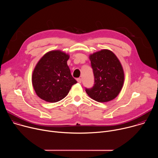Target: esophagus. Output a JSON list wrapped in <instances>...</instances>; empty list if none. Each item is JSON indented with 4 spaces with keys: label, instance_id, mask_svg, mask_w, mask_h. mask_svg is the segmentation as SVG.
<instances>
[{
    "label": "esophagus",
    "instance_id": "obj_1",
    "mask_svg": "<svg viewBox=\"0 0 158 158\" xmlns=\"http://www.w3.org/2000/svg\"><path fill=\"white\" fill-rule=\"evenodd\" d=\"M77 81L79 83H81V82H82L81 78H77Z\"/></svg>",
    "mask_w": 158,
    "mask_h": 158
}]
</instances>
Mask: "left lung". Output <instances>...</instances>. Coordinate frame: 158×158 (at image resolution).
I'll return each instance as SVG.
<instances>
[{"label": "left lung", "mask_w": 158, "mask_h": 158, "mask_svg": "<svg viewBox=\"0 0 158 158\" xmlns=\"http://www.w3.org/2000/svg\"><path fill=\"white\" fill-rule=\"evenodd\" d=\"M94 76V84L85 88L87 95L99 102L116 98L123 87L124 74L123 67L112 51L103 49L89 56Z\"/></svg>", "instance_id": "1"}]
</instances>
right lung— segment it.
Returning a JSON list of instances; mask_svg holds the SVG:
<instances>
[{
    "mask_svg": "<svg viewBox=\"0 0 158 158\" xmlns=\"http://www.w3.org/2000/svg\"><path fill=\"white\" fill-rule=\"evenodd\" d=\"M69 56L60 51H52L38 62L33 71L32 82L37 95L49 102L64 99L77 83L67 61Z\"/></svg>",
    "mask_w": 158,
    "mask_h": 158,
    "instance_id": "1",
    "label": "right lung"
}]
</instances>
